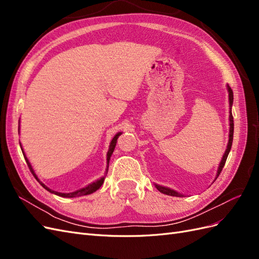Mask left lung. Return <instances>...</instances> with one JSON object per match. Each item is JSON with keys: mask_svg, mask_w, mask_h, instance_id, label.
Segmentation results:
<instances>
[{"mask_svg": "<svg viewBox=\"0 0 259 259\" xmlns=\"http://www.w3.org/2000/svg\"><path fill=\"white\" fill-rule=\"evenodd\" d=\"M228 92H229V105L230 107H232V103H233V93H232V90L230 86L228 85ZM229 121H230V131H229V142H228V146H227V149H226V152L223 156V160L221 162V164H219V167H218V170H217V175H216V178L219 176V174L222 173V170L225 166V163H226V160L227 158H228V154L230 152V149H231V146H232V140H233V116H232V113H231V110H230V115H229ZM156 189H158L160 192L164 193V194H167V195H173V197H183L182 194L169 189V188H166V187H162V186H159V185H155Z\"/></svg>", "mask_w": 259, "mask_h": 259, "instance_id": "1", "label": "left lung"}]
</instances>
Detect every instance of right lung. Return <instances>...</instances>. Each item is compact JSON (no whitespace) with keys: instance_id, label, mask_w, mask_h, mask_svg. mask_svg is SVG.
<instances>
[{"instance_id":"right-lung-1","label":"right lung","mask_w":259,"mask_h":259,"mask_svg":"<svg viewBox=\"0 0 259 259\" xmlns=\"http://www.w3.org/2000/svg\"><path fill=\"white\" fill-rule=\"evenodd\" d=\"M121 134H122V133H117V134H116V135L113 137V139L111 140L110 148H109V151H108V153H107V161H108V163H109V160H110V156H111V154H112V152H113V150H114V148H115V145H116V140H117V138H119V136H120ZM19 144H20V143H19ZM21 150H22V148H21ZM22 153H23V156H25L26 162H27L28 166H29V168H30V170H31V173L33 174V176L35 177V179L37 180V182L41 184V186L44 188V189H46V190L50 191V192H52V193H54V194L59 195V197H64V198H75V197H80V195H86V194H91V193H93V192H95L96 190H98L99 188L101 187V185L104 184L105 177L100 178V179H98V180H97V182L93 183V184L89 185L88 187L82 188V189H80V190H76V191H74V192H70V193H61V192L54 191V190L50 189V188L46 187V186H45L43 183H41L40 180L37 179L36 175L34 174V171H33V169H32V166H31L30 162H29V161H28V159L26 158V154H25V152H22Z\"/></svg>"}]
</instances>
